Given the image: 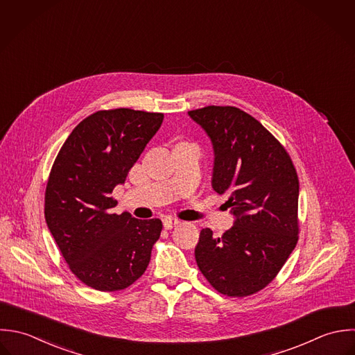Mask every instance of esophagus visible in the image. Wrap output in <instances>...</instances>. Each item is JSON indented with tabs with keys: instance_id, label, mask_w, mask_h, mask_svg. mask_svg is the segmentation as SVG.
<instances>
[{
	"instance_id": "34e87169",
	"label": "esophagus",
	"mask_w": 355,
	"mask_h": 355,
	"mask_svg": "<svg viewBox=\"0 0 355 355\" xmlns=\"http://www.w3.org/2000/svg\"><path fill=\"white\" fill-rule=\"evenodd\" d=\"M162 222H164V227L166 230H171V229L176 227L178 225H180V220H178L176 218H172V216H166Z\"/></svg>"
}]
</instances>
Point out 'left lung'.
I'll return each instance as SVG.
<instances>
[{
	"label": "left lung",
	"instance_id": "left-lung-1",
	"mask_svg": "<svg viewBox=\"0 0 355 355\" xmlns=\"http://www.w3.org/2000/svg\"><path fill=\"white\" fill-rule=\"evenodd\" d=\"M212 140V187L229 194L236 215L222 236L202 229L196 260L222 295L245 297L266 288L299 239V178L285 147L257 121L233 106L189 112Z\"/></svg>",
	"mask_w": 355,
	"mask_h": 355
}]
</instances>
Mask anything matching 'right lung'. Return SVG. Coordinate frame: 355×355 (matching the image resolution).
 Wrapping results in <instances>:
<instances>
[{
  "label": "right lung",
  "mask_w": 355,
  "mask_h": 355,
  "mask_svg": "<svg viewBox=\"0 0 355 355\" xmlns=\"http://www.w3.org/2000/svg\"><path fill=\"white\" fill-rule=\"evenodd\" d=\"M164 119L162 113L99 110L69 135L45 190V220L71 272L101 292L130 286L146 271L162 230L159 219L113 214L125 182Z\"/></svg>",
  "instance_id": "right-lung-1"
}]
</instances>
